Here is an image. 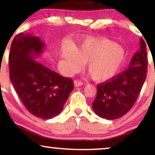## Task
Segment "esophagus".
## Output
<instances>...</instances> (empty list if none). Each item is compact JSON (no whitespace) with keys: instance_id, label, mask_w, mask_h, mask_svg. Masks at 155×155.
I'll use <instances>...</instances> for the list:
<instances>
[{"instance_id":"34e87169","label":"esophagus","mask_w":155,"mask_h":155,"mask_svg":"<svg viewBox=\"0 0 155 155\" xmlns=\"http://www.w3.org/2000/svg\"><path fill=\"white\" fill-rule=\"evenodd\" d=\"M74 84V87H78L81 86V85L83 84V82L81 81H79V80H75Z\"/></svg>"}]
</instances>
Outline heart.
I'll return each mask as SVG.
<instances>
[{"label":"heart","instance_id":"heart-1","mask_svg":"<svg viewBox=\"0 0 155 155\" xmlns=\"http://www.w3.org/2000/svg\"><path fill=\"white\" fill-rule=\"evenodd\" d=\"M61 58L68 71H78L86 63L92 78L98 82L111 79L120 71L125 60L124 49L106 38H88L77 48L65 46Z\"/></svg>","mask_w":155,"mask_h":155}]
</instances>
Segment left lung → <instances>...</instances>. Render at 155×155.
<instances>
[{
	"instance_id": "obj_1",
	"label": "left lung",
	"mask_w": 155,
	"mask_h": 155,
	"mask_svg": "<svg viewBox=\"0 0 155 155\" xmlns=\"http://www.w3.org/2000/svg\"><path fill=\"white\" fill-rule=\"evenodd\" d=\"M147 47L140 39V49L135 53L124 71L97 85V95L92 106L97 116L115 120L124 116L134 106L147 74Z\"/></svg>"
}]
</instances>
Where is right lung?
Listing matches in <instances>:
<instances>
[{"instance_id":"1","label":"right lung","mask_w":155,"mask_h":155,"mask_svg":"<svg viewBox=\"0 0 155 155\" xmlns=\"http://www.w3.org/2000/svg\"><path fill=\"white\" fill-rule=\"evenodd\" d=\"M45 44L39 37L19 33L12 41L9 56L10 79L23 105L38 118L58 116L72 90V79L60 76L35 61Z\"/></svg>"}]
</instances>
